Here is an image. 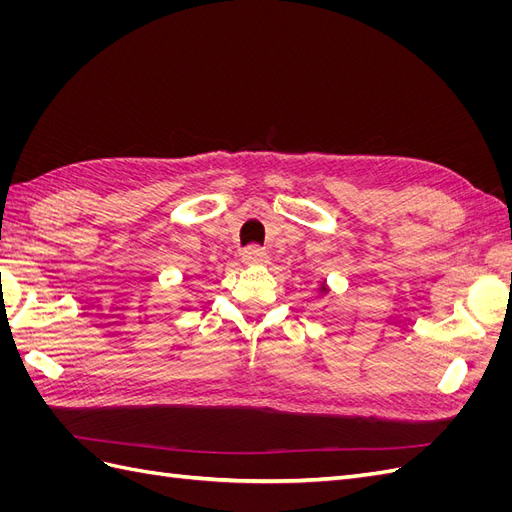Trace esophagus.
<instances>
[{
    "instance_id": "obj_1",
    "label": "esophagus",
    "mask_w": 512,
    "mask_h": 512,
    "mask_svg": "<svg viewBox=\"0 0 512 512\" xmlns=\"http://www.w3.org/2000/svg\"><path fill=\"white\" fill-rule=\"evenodd\" d=\"M241 258H243L245 265H250V267H254V265H265V262H269V254H267L265 250H262V247H258V245L245 247Z\"/></svg>"
}]
</instances>
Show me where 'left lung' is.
<instances>
[{
  "mask_svg": "<svg viewBox=\"0 0 512 512\" xmlns=\"http://www.w3.org/2000/svg\"><path fill=\"white\" fill-rule=\"evenodd\" d=\"M327 292H329V286L322 284V286H320V294H327Z\"/></svg>",
  "mask_w": 512,
  "mask_h": 512,
  "instance_id": "left-lung-1",
  "label": "left lung"
}]
</instances>
